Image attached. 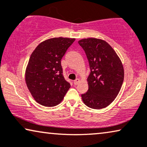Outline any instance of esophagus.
Returning a JSON list of instances; mask_svg holds the SVG:
<instances>
[{
  "mask_svg": "<svg viewBox=\"0 0 147 147\" xmlns=\"http://www.w3.org/2000/svg\"><path fill=\"white\" fill-rule=\"evenodd\" d=\"M79 82H80L79 79H77L74 81V84H75V85H78V84L79 83Z\"/></svg>",
  "mask_w": 147,
  "mask_h": 147,
  "instance_id": "34e87169",
  "label": "esophagus"
}]
</instances>
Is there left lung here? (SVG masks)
I'll use <instances>...</instances> for the list:
<instances>
[{"label":"left lung","mask_w":147,"mask_h":147,"mask_svg":"<svg viewBox=\"0 0 147 147\" xmlns=\"http://www.w3.org/2000/svg\"><path fill=\"white\" fill-rule=\"evenodd\" d=\"M79 43L89 63V89L82 94L84 103L92 109H102L114 100L122 87L124 72L122 62L104 40L87 38Z\"/></svg>","instance_id":"1"}]
</instances>
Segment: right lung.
Instances as JSON below:
<instances>
[{
  "instance_id": "obj_1",
  "label": "right lung",
  "mask_w": 147,
  "mask_h": 147,
  "mask_svg": "<svg viewBox=\"0 0 147 147\" xmlns=\"http://www.w3.org/2000/svg\"><path fill=\"white\" fill-rule=\"evenodd\" d=\"M74 38H55L38 45L29 58L25 81L37 102L46 107L59 104L70 87L63 75L61 60Z\"/></svg>"
}]
</instances>
